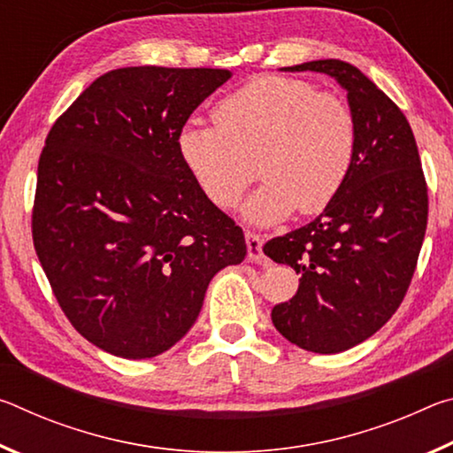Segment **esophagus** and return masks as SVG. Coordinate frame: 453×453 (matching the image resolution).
Segmentation results:
<instances>
[{"label":"esophagus","instance_id":"34e87169","mask_svg":"<svg viewBox=\"0 0 453 453\" xmlns=\"http://www.w3.org/2000/svg\"><path fill=\"white\" fill-rule=\"evenodd\" d=\"M245 243H248V257L251 262H262L264 259L262 237H259L256 232H245Z\"/></svg>","mask_w":453,"mask_h":453}]
</instances>
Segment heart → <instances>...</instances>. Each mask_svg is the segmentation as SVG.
<instances>
[{"label":"heart","instance_id":"heart-1","mask_svg":"<svg viewBox=\"0 0 453 453\" xmlns=\"http://www.w3.org/2000/svg\"><path fill=\"white\" fill-rule=\"evenodd\" d=\"M357 119L346 99L313 83L264 75L216 105L213 126L189 119L178 151L213 205L232 210L256 178L245 205L254 224H273L297 208L324 211L346 186L357 156Z\"/></svg>","mask_w":453,"mask_h":453}]
</instances>
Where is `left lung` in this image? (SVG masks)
Listing matches in <instances>:
<instances>
[{
    "mask_svg": "<svg viewBox=\"0 0 453 453\" xmlns=\"http://www.w3.org/2000/svg\"><path fill=\"white\" fill-rule=\"evenodd\" d=\"M332 75L357 119V156L346 186L319 218L264 245L300 273L289 302L272 310L297 348L340 354L373 335L403 302L427 227V183L408 119L342 59L283 67Z\"/></svg>",
    "mask_w": 453,
    "mask_h": 453,
    "instance_id": "obj_1",
    "label": "left lung"
}]
</instances>
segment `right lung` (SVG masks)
Wrapping results in <instances>:
<instances>
[{
  "label": "right lung",
  "mask_w": 453,
  "mask_h": 453,
  "mask_svg": "<svg viewBox=\"0 0 453 453\" xmlns=\"http://www.w3.org/2000/svg\"><path fill=\"white\" fill-rule=\"evenodd\" d=\"M232 75L119 67L83 89L45 137L34 248L65 318L107 354H164L194 326L213 275L243 262L242 227L178 151L181 126Z\"/></svg>",
  "instance_id": "1"
}]
</instances>
